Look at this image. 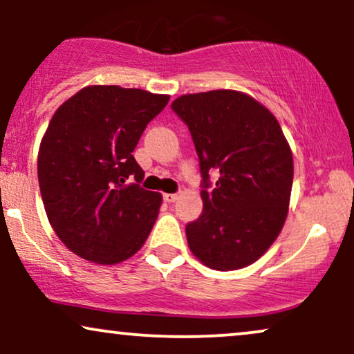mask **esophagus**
Listing matches in <instances>:
<instances>
[{
    "mask_svg": "<svg viewBox=\"0 0 354 354\" xmlns=\"http://www.w3.org/2000/svg\"><path fill=\"white\" fill-rule=\"evenodd\" d=\"M163 198H165L166 203H174L178 200V193H166Z\"/></svg>",
    "mask_w": 354,
    "mask_h": 354,
    "instance_id": "esophagus-1",
    "label": "esophagus"
}]
</instances>
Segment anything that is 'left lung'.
Instances as JSON below:
<instances>
[{
    "label": "left lung",
    "mask_w": 354,
    "mask_h": 354,
    "mask_svg": "<svg viewBox=\"0 0 354 354\" xmlns=\"http://www.w3.org/2000/svg\"><path fill=\"white\" fill-rule=\"evenodd\" d=\"M200 158L203 214L186 226L191 253L218 271L245 268L281 233L293 153L273 113L234 89L183 95L171 104ZM220 174L209 189V173Z\"/></svg>",
    "instance_id": "obj_1"
}]
</instances>
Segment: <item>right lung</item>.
<instances>
[{
	"label": "right lung",
	"mask_w": 354,
	"mask_h": 354,
	"mask_svg": "<svg viewBox=\"0 0 354 354\" xmlns=\"http://www.w3.org/2000/svg\"><path fill=\"white\" fill-rule=\"evenodd\" d=\"M168 95L93 84L53 115L38 151V181L51 228L86 261L116 265L151 233L163 198L140 186L133 151Z\"/></svg>",
	"instance_id": "1"
}]
</instances>
